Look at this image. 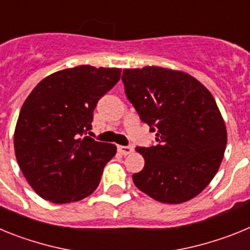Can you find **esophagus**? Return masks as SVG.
Listing matches in <instances>:
<instances>
[{"mask_svg":"<svg viewBox=\"0 0 250 250\" xmlns=\"http://www.w3.org/2000/svg\"><path fill=\"white\" fill-rule=\"evenodd\" d=\"M118 151L120 152L121 155H127V154L134 151V149H132V146H123V145H119Z\"/></svg>","mask_w":250,"mask_h":250,"instance_id":"obj_1","label":"esophagus"}]
</instances>
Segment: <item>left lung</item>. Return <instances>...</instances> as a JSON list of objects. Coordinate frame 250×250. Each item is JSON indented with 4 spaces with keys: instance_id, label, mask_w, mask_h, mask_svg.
Masks as SVG:
<instances>
[{
    "instance_id": "left-lung-1",
    "label": "left lung",
    "mask_w": 250,
    "mask_h": 250,
    "mask_svg": "<svg viewBox=\"0 0 250 250\" xmlns=\"http://www.w3.org/2000/svg\"><path fill=\"white\" fill-rule=\"evenodd\" d=\"M125 94L158 144L138 146L145 165L134 184L152 199L179 204L202 193L215 176L227 129L213 95L189 74L145 66L123 71Z\"/></svg>"
}]
</instances>
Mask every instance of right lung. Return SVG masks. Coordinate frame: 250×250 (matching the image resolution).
<instances>
[{
  "label": "right lung",
  "mask_w": 250,
  "mask_h": 250,
  "mask_svg": "<svg viewBox=\"0 0 250 250\" xmlns=\"http://www.w3.org/2000/svg\"><path fill=\"white\" fill-rule=\"evenodd\" d=\"M120 68L76 66L40 81L21 107L15 154L22 174L41 198L79 202L99 187L114 144L85 136L98 101L120 80Z\"/></svg>",
  "instance_id": "add662e5"
}]
</instances>
